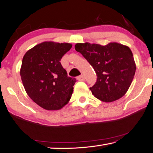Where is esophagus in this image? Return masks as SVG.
Listing matches in <instances>:
<instances>
[{
  "label": "esophagus",
  "instance_id": "34e87169",
  "mask_svg": "<svg viewBox=\"0 0 153 153\" xmlns=\"http://www.w3.org/2000/svg\"><path fill=\"white\" fill-rule=\"evenodd\" d=\"M77 79H78V81H84L85 80V76H84L83 75H81V76H79L78 78H77Z\"/></svg>",
  "mask_w": 153,
  "mask_h": 153
}]
</instances>
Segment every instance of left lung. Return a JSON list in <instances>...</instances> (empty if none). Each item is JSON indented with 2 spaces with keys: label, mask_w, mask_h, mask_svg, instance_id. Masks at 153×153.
Returning a JSON list of instances; mask_svg holds the SVG:
<instances>
[{
  "label": "left lung",
  "mask_w": 153,
  "mask_h": 153,
  "mask_svg": "<svg viewBox=\"0 0 153 153\" xmlns=\"http://www.w3.org/2000/svg\"><path fill=\"white\" fill-rule=\"evenodd\" d=\"M74 47L89 62L97 75L96 83L90 88L96 98L103 102H112L127 92L136 71L129 47L116 42L105 45L76 43Z\"/></svg>",
  "instance_id": "left-lung-1"
}]
</instances>
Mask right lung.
I'll return each mask as SVG.
<instances>
[{
    "label": "right lung",
    "instance_id": "add662e5",
    "mask_svg": "<svg viewBox=\"0 0 153 153\" xmlns=\"http://www.w3.org/2000/svg\"><path fill=\"white\" fill-rule=\"evenodd\" d=\"M72 45L45 41L24 55L20 70L30 99L47 110H60L69 102L76 79L68 76L60 61Z\"/></svg>",
    "mask_w": 153,
    "mask_h": 153
}]
</instances>
